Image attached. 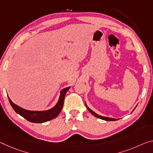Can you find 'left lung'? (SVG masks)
<instances>
[{
    "mask_svg": "<svg viewBox=\"0 0 153 153\" xmlns=\"http://www.w3.org/2000/svg\"><path fill=\"white\" fill-rule=\"evenodd\" d=\"M85 105H86V106L87 109H88V110H89L90 112H91V113L92 114L95 116V117H97V118H100V119H102V120H107V121H114V120H118V119H116V118L105 117V116H102L99 115V114H97V113L94 112V111H93V110H91V109H90V108L88 107V106L86 105V103H85Z\"/></svg>",
    "mask_w": 153,
    "mask_h": 153,
    "instance_id": "obj_1",
    "label": "left lung"
}]
</instances>
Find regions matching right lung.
<instances>
[{
  "label": "right lung",
  "mask_w": 153,
  "mask_h": 153,
  "mask_svg": "<svg viewBox=\"0 0 153 153\" xmlns=\"http://www.w3.org/2000/svg\"><path fill=\"white\" fill-rule=\"evenodd\" d=\"M69 88L70 86L63 88L60 91V95L57 103L52 108H51L48 110L30 111L25 110V109L16 105L15 103L12 102V101L9 99V97L8 98L11 107L13 108V109L15 110L17 114H20L25 118V119L30 121L31 123H42L54 119V118H55L59 114L62 110V107H63L65 94H66V93Z\"/></svg>",
  "instance_id": "right-lung-1"
}]
</instances>
